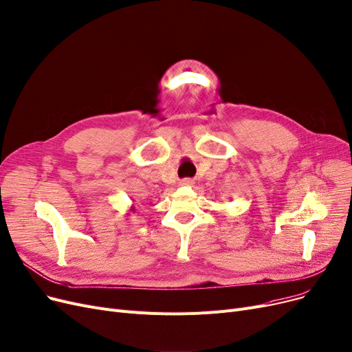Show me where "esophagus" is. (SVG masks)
I'll return each instance as SVG.
<instances>
[{
  "label": "esophagus",
  "mask_w": 352,
  "mask_h": 352,
  "mask_svg": "<svg viewBox=\"0 0 352 352\" xmlns=\"http://www.w3.org/2000/svg\"><path fill=\"white\" fill-rule=\"evenodd\" d=\"M179 184L184 186V187H192V186H194V179H191V178H184V179H181Z\"/></svg>",
  "instance_id": "34e87169"
}]
</instances>
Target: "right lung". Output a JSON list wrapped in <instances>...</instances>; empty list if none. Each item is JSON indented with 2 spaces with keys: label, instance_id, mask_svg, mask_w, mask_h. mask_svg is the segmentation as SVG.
Returning <instances> with one entry per match:
<instances>
[{
  "label": "right lung",
  "instance_id": "obj_1",
  "mask_svg": "<svg viewBox=\"0 0 352 352\" xmlns=\"http://www.w3.org/2000/svg\"><path fill=\"white\" fill-rule=\"evenodd\" d=\"M133 211H135V206H133V204H132V207H131V208H129V212H128V214H131V212H133Z\"/></svg>",
  "mask_w": 352,
  "mask_h": 352
}]
</instances>
